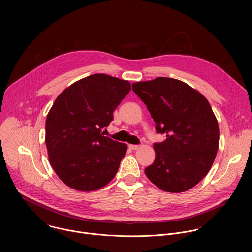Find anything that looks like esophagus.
Masks as SVG:
<instances>
[{"label": "esophagus", "mask_w": 252, "mask_h": 252, "mask_svg": "<svg viewBox=\"0 0 252 252\" xmlns=\"http://www.w3.org/2000/svg\"><path fill=\"white\" fill-rule=\"evenodd\" d=\"M128 148H129L130 150L135 151V150H137V149L139 148V146H138V145H128Z\"/></svg>", "instance_id": "1"}]
</instances>
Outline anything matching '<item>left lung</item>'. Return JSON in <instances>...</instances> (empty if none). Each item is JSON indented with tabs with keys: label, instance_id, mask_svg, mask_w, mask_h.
<instances>
[{
	"label": "left lung",
	"instance_id": "8db88e82",
	"mask_svg": "<svg viewBox=\"0 0 252 252\" xmlns=\"http://www.w3.org/2000/svg\"><path fill=\"white\" fill-rule=\"evenodd\" d=\"M132 91L146 103L156 131L166 136L154 143L156 158L146 167L147 176L164 191L192 189L207 174L219 150V124L209 102L170 78L134 83Z\"/></svg>",
	"mask_w": 252,
	"mask_h": 252
}]
</instances>
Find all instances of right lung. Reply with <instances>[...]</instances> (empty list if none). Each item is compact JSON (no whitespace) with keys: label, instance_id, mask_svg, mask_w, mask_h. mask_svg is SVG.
I'll return each instance as SVG.
<instances>
[{"label":"right lung","instance_id":"1","mask_svg":"<svg viewBox=\"0 0 252 252\" xmlns=\"http://www.w3.org/2000/svg\"><path fill=\"white\" fill-rule=\"evenodd\" d=\"M129 91L127 81L94 74L56 98L46 121V146L51 165L67 187L93 191L115 177L127 146L101 130Z\"/></svg>","mask_w":252,"mask_h":252}]
</instances>
